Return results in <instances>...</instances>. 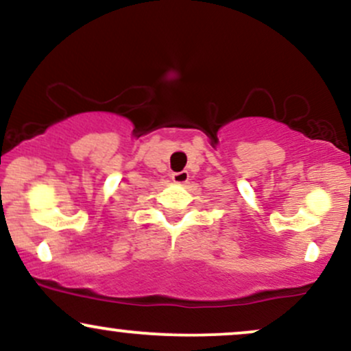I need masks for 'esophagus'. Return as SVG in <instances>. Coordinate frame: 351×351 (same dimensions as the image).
I'll use <instances>...</instances> for the list:
<instances>
[{
	"instance_id": "1",
	"label": "esophagus",
	"mask_w": 351,
	"mask_h": 351,
	"mask_svg": "<svg viewBox=\"0 0 351 351\" xmlns=\"http://www.w3.org/2000/svg\"><path fill=\"white\" fill-rule=\"evenodd\" d=\"M171 180H173V183H176V184H184L189 180V173L184 171V170L183 171H176V173H173V175H171Z\"/></svg>"
}]
</instances>
